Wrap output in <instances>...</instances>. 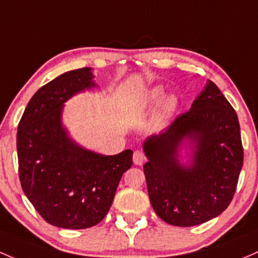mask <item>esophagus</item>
<instances>
[{
  "label": "esophagus",
  "instance_id": "1",
  "mask_svg": "<svg viewBox=\"0 0 258 258\" xmlns=\"http://www.w3.org/2000/svg\"><path fill=\"white\" fill-rule=\"evenodd\" d=\"M133 160H134L135 165H142L145 161V154L142 150H135L133 154Z\"/></svg>",
  "mask_w": 258,
  "mask_h": 258
}]
</instances>
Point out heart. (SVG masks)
I'll return each mask as SVG.
<instances>
[{
  "instance_id": "1",
  "label": "heart",
  "mask_w": 258,
  "mask_h": 258,
  "mask_svg": "<svg viewBox=\"0 0 258 258\" xmlns=\"http://www.w3.org/2000/svg\"><path fill=\"white\" fill-rule=\"evenodd\" d=\"M164 97H165V90L161 88V87H155V88H153L148 93L147 100L150 104H158V103H160L164 99ZM175 107H176V99L174 97H169L164 102L163 113L165 115H169V114L174 111Z\"/></svg>"
}]
</instances>
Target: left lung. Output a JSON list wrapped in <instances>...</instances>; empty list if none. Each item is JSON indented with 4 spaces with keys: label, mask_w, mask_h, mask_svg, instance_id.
Masks as SVG:
<instances>
[{
    "label": "left lung",
    "mask_w": 258,
    "mask_h": 258,
    "mask_svg": "<svg viewBox=\"0 0 258 258\" xmlns=\"http://www.w3.org/2000/svg\"><path fill=\"white\" fill-rule=\"evenodd\" d=\"M184 139L196 143L188 168L179 165L177 150ZM149 199L161 220L174 226L204 224L232 201L243 164L237 114L210 81L191 105L159 134L144 143Z\"/></svg>",
    "instance_id": "obj_1"
}]
</instances>
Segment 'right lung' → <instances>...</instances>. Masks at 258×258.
I'll list each match as a JSON object with an SVG mask.
<instances>
[{
    "mask_svg": "<svg viewBox=\"0 0 258 258\" xmlns=\"http://www.w3.org/2000/svg\"><path fill=\"white\" fill-rule=\"evenodd\" d=\"M90 68L60 74L31 98L17 130L21 186L53 226L81 230L109 211L119 181L133 165V151L100 155L78 147L60 124L63 103L94 87Z\"/></svg>",
    "mask_w": 258,
    "mask_h": 258,
    "instance_id": "obj_1",
    "label": "right lung"
}]
</instances>
